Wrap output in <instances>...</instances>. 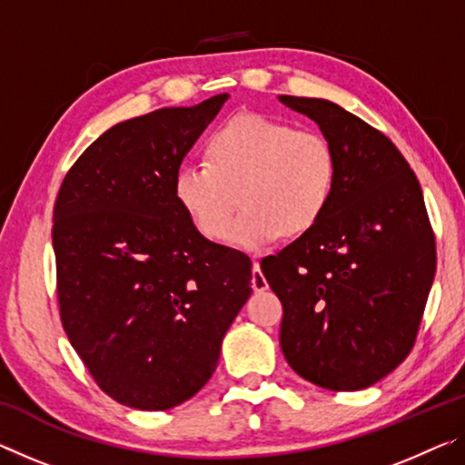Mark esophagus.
Instances as JSON below:
<instances>
[{"mask_svg": "<svg viewBox=\"0 0 465 465\" xmlns=\"http://www.w3.org/2000/svg\"><path fill=\"white\" fill-rule=\"evenodd\" d=\"M252 289H254L256 293H261V291L269 289V282H266L264 274L261 271V262H258V261L252 262Z\"/></svg>", "mask_w": 465, "mask_h": 465, "instance_id": "1", "label": "esophagus"}]
</instances>
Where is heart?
<instances>
[{"label": "heart", "mask_w": 465, "mask_h": 465, "mask_svg": "<svg viewBox=\"0 0 465 465\" xmlns=\"http://www.w3.org/2000/svg\"><path fill=\"white\" fill-rule=\"evenodd\" d=\"M204 157L176 170V201L203 238L219 240L240 198L244 207L227 228V242L243 250L308 232L326 213L338 184V157L328 137L262 114H242L217 127Z\"/></svg>", "instance_id": "heart-1"}]
</instances>
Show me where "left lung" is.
<instances>
[{"mask_svg":"<svg viewBox=\"0 0 465 465\" xmlns=\"http://www.w3.org/2000/svg\"><path fill=\"white\" fill-rule=\"evenodd\" d=\"M318 123L338 157L320 222L261 262L282 303L281 349L303 380L355 391L412 351L435 279V233L404 155L334 102L279 96Z\"/></svg>","mask_w":465,"mask_h":465,"instance_id":"1","label":"left lung"}]
</instances>
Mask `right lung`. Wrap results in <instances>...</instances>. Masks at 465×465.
<instances>
[{
  "mask_svg": "<svg viewBox=\"0 0 465 465\" xmlns=\"http://www.w3.org/2000/svg\"><path fill=\"white\" fill-rule=\"evenodd\" d=\"M230 94L114 124L67 172L53 211L69 342L119 404L168 411L213 375L252 293V262L194 230L174 176Z\"/></svg>",
  "mask_w": 465,
  "mask_h": 465,
  "instance_id": "1",
  "label": "right lung"
}]
</instances>
